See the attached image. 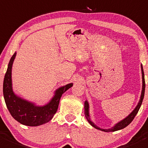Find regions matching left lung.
I'll return each mask as SVG.
<instances>
[{
  "instance_id": "obj_1",
  "label": "left lung",
  "mask_w": 148,
  "mask_h": 148,
  "mask_svg": "<svg viewBox=\"0 0 148 148\" xmlns=\"http://www.w3.org/2000/svg\"><path fill=\"white\" fill-rule=\"evenodd\" d=\"M141 71H142V79H143V86H142V92H141V95H140V100H139L138 103L136 106V107L134 108V110L127 116V117H125L124 119H123L122 120H121L120 121L117 122L116 124H114V127H112L111 128L109 129H103L100 128V127H97L94 122L91 120L90 115V105H89L88 101L87 100L84 102V115H85L86 119H87V121L90 123V125L92 127H93L94 128L97 129V130H100V131L106 132H115L118 131V130H122V129L125 128L126 127L129 125L130 123L132 121V120L134 119V118L135 117V116L137 115V112H138L139 109H140V106H141L142 103H143V98H144L145 95V75H144V71H143V66L141 65Z\"/></svg>"
}]
</instances>
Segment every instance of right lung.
<instances>
[{"mask_svg": "<svg viewBox=\"0 0 148 148\" xmlns=\"http://www.w3.org/2000/svg\"><path fill=\"white\" fill-rule=\"evenodd\" d=\"M16 52L11 58L3 80V97L7 108L13 118L23 125L37 127L48 123L56 113L60 99L67 90L73 86V83L58 87L48 103L43 106H38L35 103L22 98L14 92L12 85V66Z\"/></svg>", "mask_w": 148, "mask_h": 148, "instance_id": "right-lung-1", "label": "right lung"}]
</instances>
